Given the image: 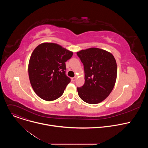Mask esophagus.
I'll return each instance as SVG.
<instances>
[{
  "instance_id": "34e87169",
  "label": "esophagus",
  "mask_w": 148,
  "mask_h": 148,
  "mask_svg": "<svg viewBox=\"0 0 148 148\" xmlns=\"http://www.w3.org/2000/svg\"><path fill=\"white\" fill-rule=\"evenodd\" d=\"M76 79H77V77H73V78H71V81L74 82V81H75L76 80Z\"/></svg>"
}]
</instances>
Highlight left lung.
<instances>
[{
	"label": "left lung",
	"instance_id": "left-lung-1",
	"mask_svg": "<svg viewBox=\"0 0 148 148\" xmlns=\"http://www.w3.org/2000/svg\"><path fill=\"white\" fill-rule=\"evenodd\" d=\"M84 65L85 83L77 91L79 98L88 103L96 104L106 99L116 79L117 65L114 56L98 48L77 53Z\"/></svg>",
	"mask_w": 148,
	"mask_h": 148
}]
</instances>
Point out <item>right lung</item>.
Returning a JSON list of instances; mask_svg holds the SVG:
<instances>
[{
	"mask_svg": "<svg viewBox=\"0 0 148 148\" xmlns=\"http://www.w3.org/2000/svg\"><path fill=\"white\" fill-rule=\"evenodd\" d=\"M73 52L53 43H43L33 50L29 62L31 86L41 99L50 101L60 97L71 79L66 75V62Z\"/></svg>",
	"mask_w": 148,
	"mask_h": 148,
	"instance_id": "right-lung-1",
	"label": "right lung"
}]
</instances>
